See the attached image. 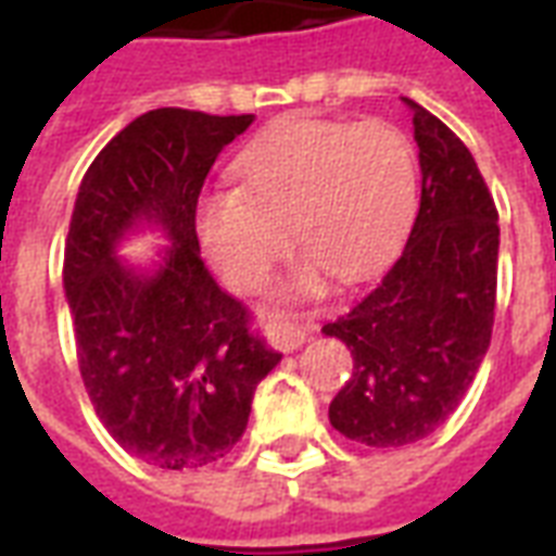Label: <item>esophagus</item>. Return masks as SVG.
I'll return each mask as SVG.
<instances>
[{
    "mask_svg": "<svg viewBox=\"0 0 556 556\" xmlns=\"http://www.w3.org/2000/svg\"><path fill=\"white\" fill-rule=\"evenodd\" d=\"M265 338L279 349V352H294L305 343V329L296 323L288 320H270L265 323Z\"/></svg>",
    "mask_w": 556,
    "mask_h": 556,
    "instance_id": "obj_1",
    "label": "esophagus"
}]
</instances>
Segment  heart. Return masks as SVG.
Returning a JSON list of instances; mask_svg holds the SVG:
<instances>
[{
    "label": "heart",
    "instance_id": "heart-1",
    "mask_svg": "<svg viewBox=\"0 0 556 556\" xmlns=\"http://www.w3.org/2000/svg\"><path fill=\"white\" fill-rule=\"evenodd\" d=\"M233 173L239 187L199 195L195 233L236 291L265 282L286 225L308 248L294 286H312L320 265L343 282L369 277L401 244L418 195L413 141L387 121L291 117L248 143Z\"/></svg>",
    "mask_w": 556,
    "mask_h": 556
}]
</instances>
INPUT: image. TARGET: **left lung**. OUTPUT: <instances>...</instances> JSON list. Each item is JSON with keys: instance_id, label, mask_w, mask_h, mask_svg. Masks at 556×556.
<instances>
[{"instance_id": "obj_1", "label": "left lung", "mask_w": 556, "mask_h": 556, "mask_svg": "<svg viewBox=\"0 0 556 556\" xmlns=\"http://www.w3.org/2000/svg\"><path fill=\"white\" fill-rule=\"evenodd\" d=\"M421 204L378 286L323 331L355 369L329 421L366 447H406L447 421L491 346L500 213L458 135L415 100Z\"/></svg>"}]
</instances>
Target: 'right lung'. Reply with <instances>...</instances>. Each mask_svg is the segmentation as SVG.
I'll return each instance as SVG.
<instances>
[{
  "label": "right lung",
  "instance_id": "right-lung-1",
  "mask_svg": "<svg viewBox=\"0 0 556 556\" xmlns=\"http://www.w3.org/2000/svg\"><path fill=\"white\" fill-rule=\"evenodd\" d=\"M253 115L152 109L91 161L65 239L63 288L83 387L109 435L161 470L213 465L242 439L279 352L199 256L195 204L213 161ZM174 242L152 275L114 256L135 224Z\"/></svg>",
  "mask_w": 556,
  "mask_h": 556
}]
</instances>
